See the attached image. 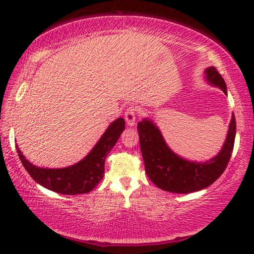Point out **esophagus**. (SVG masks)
<instances>
[{
  "mask_svg": "<svg viewBox=\"0 0 254 254\" xmlns=\"http://www.w3.org/2000/svg\"><path fill=\"white\" fill-rule=\"evenodd\" d=\"M125 120L129 127L134 126L135 121H136V110L134 106H129L125 112Z\"/></svg>",
  "mask_w": 254,
  "mask_h": 254,
  "instance_id": "1",
  "label": "esophagus"
}]
</instances>
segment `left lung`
Here are the masks:
<instances>
[{
    "label": "left lung",
    "instance_id": "obj_1",
    "mask_svg": "<svg viewBox=\"0 0 254 254\" xmlns=\"http://www.w3.org/2000/svg\"><path fill=\"white\" fill-rule=\"evenodd\" d=\"M204 77L210 85L217 86L227 95V85L216 68H206ZM137 130L149 179L163 190L192 193L210 186L224 172L234 150L236 119L232 113L222 149L215 157L206 162L189 161L173 152L166 144L157 125L149 118L137 124Z\"/></svg>",
    "mask_w": 254,
    "mask_h": 254
}]
</instances>
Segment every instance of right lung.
Wrapping results in <instances>:
<instances>
[{"instance_id": "right-lung-1", "label": "right lung", "mask_w": 254, "mask_h": 254, "mask_svg": "<svg viewBox=\"0 0 254 254\" xmlns=\"http://www.w3.org/2000/svg\"><path fill=\"white\" fill-rule=\"evenodd\" d=\"M125 129L124 118H118L107 127L91 151L82 161L62 169H46L33 165L24 157L18 145L17 152L24 168L34 182L53 192L75 195L89 193L98 185L105 171V159Z\"/></svg>"}]
</instances>
